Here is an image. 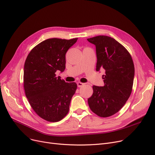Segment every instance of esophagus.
Masks as SVG:
<instances>
[{
  "instance_id": "34e87169",
  "label": "esophagus",
  "mask_w": 155,
  "mask_h": 155,
  "mask_svg": "<svg viewBox=\"0 0 155 155\" xmlns=\"http://www.w3.org/2000/svg\"><path fill=\"white\" fill-rule=\"evenodd\" d=\"M77 86H78V87H82V86H84V85H85V84L82 83V82H77Z\"/></svg>"
}]
</instances>
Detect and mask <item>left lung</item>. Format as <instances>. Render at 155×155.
<instances>
[{"label": "left lung", "instance_id": "left-lung-1", "mask_svg": "<svg viewBox=\"0 0 155 155\" xmlns=\"http://www.w3.org/2000/svg\"><path fill=\"white\" fill-rule=\"evenodd\" d=\"M95 45L96 70H103L104 85H94L93 94L88 99L91 110L98 116L107 117L123 107L131 95L134 66L126 48L111 37L97 36L88 38Z\"/></svg>", "mask_w": 155, "mask_h": 155}]
</instances>
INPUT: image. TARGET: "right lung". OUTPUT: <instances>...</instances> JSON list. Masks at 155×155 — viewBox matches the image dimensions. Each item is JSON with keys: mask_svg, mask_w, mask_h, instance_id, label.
Instances as JSON below:
<instances>
[{"mask_svg": "<svg viewBox=\"0 0 155 155\" xmlns=\"http://www.w3.org/2000/svg\"><path fill=\"white\" fill-rule=\"evenodd\" d=\"M77 39H46L32 49L24 63L26 96L34 111L47 121H60L69 111L77 85L65 82L55 73L64 70L65 54Z\"/></svg>", "mask_w": 155, "mask_h": 155, "instance_id": "1", "label": "right lung"}]
</instances>
